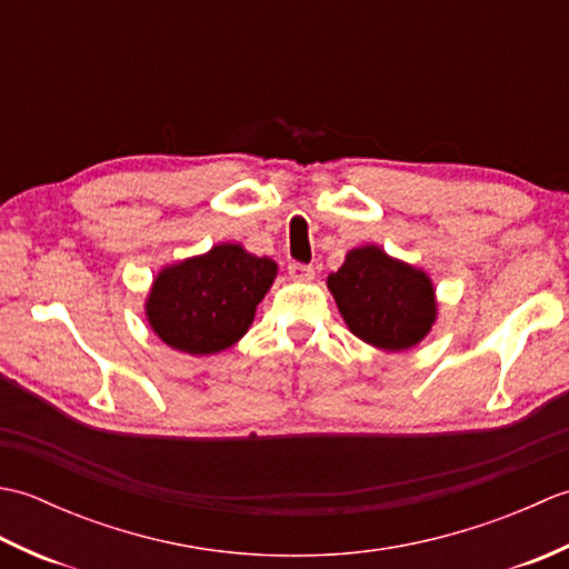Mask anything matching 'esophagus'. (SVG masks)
Wrapping results in <instances>:
<instances>
[{"label":"esophagus","instance_id":"esophagus-1","mask_svg":"<svg viewBox=\"0 0 569 569\" xmlns=\"http://www.w3.org/2000/svg\"><path fill=\"white\" fill-rule=\"evenodd\" d=\"M288 273H291L296 281H310V278H316V269H312L310 263H300V261L288 263Z\"/></svg>","mask_w":569,"mask_h":569}]
</instances>
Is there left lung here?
Wrapping results in <instances>:
<instances>
[{
  "mask_svg": "<svg viewBox=\"0 0 569 569\" xmlns=\"http://www.w3.org/2000/svg\"><path fill=\"white\" fill-rule=\"evenodd\" d=\"M328 288L347 328L389 352L418 345L438 312L430 278L379 247L349 251L337 273L328 276Z\"/></svg>",
  "mask_w": 569,
  "mask_h": 569,
  "instance_id": "left-lung-1",
  "label": "left lung"
}]
</instances>
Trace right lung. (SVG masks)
<instances>
[{
  "instance_id": "right-lung-1",
  "label": "right lung",
  "mask_w": 569,
  "mask_h": 569,
  "mask_svg": "<svg viewBox=\"0 0 569 569\" xmlns=\"http://www.w3.org/2000/svg\"><path fill=\"white\" fill-rule=\"evenodd\" d=\"M276 271V261L239 244L212 247L159 273L147 300L149 325L178 352H222L249 330Z\"/></svg>"
}]
</instances>
